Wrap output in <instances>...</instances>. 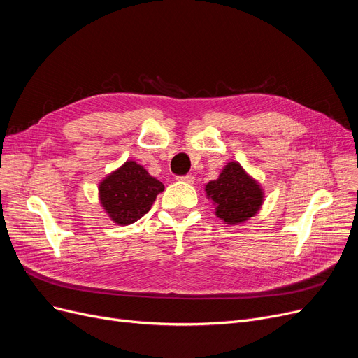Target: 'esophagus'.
Segmentation results:
<instances>
[{
  "instance_id": "34e87169",
  "label": "esophagus",
  "mask_w": 358,
  "mask_h": 358,
  "mask_svg": "<svg viewBox=\"0 0 358 358\" xmlns=\"http://www.w3.org/2000/svg\"><path fill=\"white\" fill-rule=\"evenodd\" d=\"M178 179H179V180H182V182H186V183H192V182L195 180L194 175H183V176H178Z\"/></svg>"
}]
</instances>
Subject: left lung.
<instances>
[{
	"label": "left lung",
	"instance_id": "1",
	"mask_svg": "<svg viewBox=\"0 0 358 358\" xmlns=\"http://www.w3.org/2000/svg\"><path fill=\"white\" fill-rule=\"evenodd\" d=\"M207 196L215 203V215L227 224L243 223L257 214L262 206L264 194L242 166L227 163L218 179L206 186Z\"/></svg>",
	"mask_w": 358,
	"mask_h": 358
}]
</instances>
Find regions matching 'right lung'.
Listing matches in <instances>:
<instances>
[{
  "label": "right lung",
  "instance_id": "add662e5",
  "mask_svg": "<svg viewBox=\"0 0 358 358\" xmlns=\"http://www.w3.org/2000/svg\"><path fill=\"white\" fill-rule=\"evenodd\" d=\"M164 185L135 162H127L99 186L100 202L115 223L132 224L147 214Z\"/></svg>",
  "mask_w": 358,
  "mask_h": 358
}]
</instances>
